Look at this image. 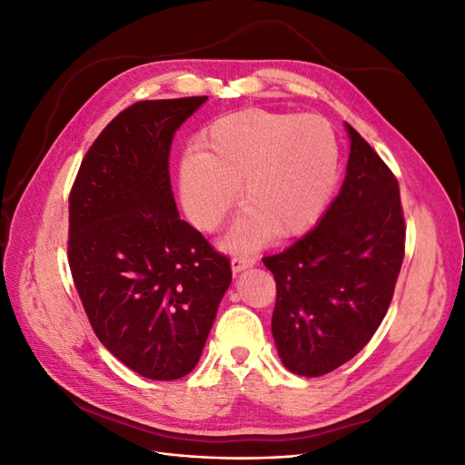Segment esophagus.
<instances>
[{"instance_id": "34e87169", "label": "esophagus", "mask_w": 465, "mask_h": 465, "mask_svg": "<svg viewBox=\"0 0 465 465\" xmlns=\"http://www.w3.org/2000/svg\"><path fill=\"white\" fill-rule=\"evenodd\" d=\"M254 263H256V258H252V256H234L231 260L232 273H241V272L248 270V267H252Z\"/></svg>"}]
</instances>
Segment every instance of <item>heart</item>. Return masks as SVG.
<instances>
[{"label": "heart", "mask_w": 465, "mask_h": 465, "mask_svg": "<svg viewBox=\"0 0 465 465\" xmlns=\"http://www.w3.org/2000/svg\"><path fill=\"white\" fill-rule=\"evenodd\" d=\"M200 154L180 164L182 202L195 227L217 229L242 192L248 209L224 246L254 250L272 232L294 236L320 219L340 176V145L328 120L244 108L207 124Z\"/></svg>", "instance_id": "heart-1"}]
</instances>
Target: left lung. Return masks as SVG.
Here are the masks:
<instances>
[{
  "label": "left lung",
  "instance_id": "obj_1",
  "mask_svg": "<svg viewBox=\"0 0 465 465\" xmlns=\"http://www.w3.org/2000/svg\"><path fill=\"white\" fill-rule=\"evenodd\" d=\"M341 192L316 227L262 262L275 277L272 333L285 367L322 376L353 359L382 323L405 254L400 186L347 124Z\"/></svg>",
  "mask_w": 465,
  "mask_h": 465
}]
</instances>
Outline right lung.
<instances>
[{
	"mask_svg": "<svg viewBox=\"0 0 465 465\" xmlns=\"http://www.w3.org/2000/svg\"><path fill=\"white\" fill-rule=\"evenodd\" d=\"M207 96L142 101L112 120L69 193L67 260L101 343L134 372L176 380L198 364L231 262L178 217L174 132Z\"/></svg>",
	"mask_w": 465,
	"mask_h": 465,
	"instance_id": "1",
	"label": "right lung"
}]
</instances>
